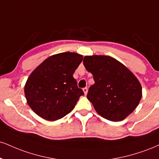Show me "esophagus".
I'll return each instance as SVG.
<instances>
[{
    "label": "esophagus",
    "instance_id": "esophagus-1",
    "mask_svg": "<svg viewBox=\"0 0 159 159\" xmlns=\"http://www.w3.org/2000/svg\"><path fill=\"white\" fill-rule=\"evenodd\" d=\"M83 91H84V95H85L87 94L88 89H87V87H85V88H83Z\"/></svg>",
    "mask_w": 159,
    "mask_h": 159
}]
</instances>
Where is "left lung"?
Wrapping results in <instances>:
<instances>
[{
	"label": "left lung",
	"mask_w": 159,
	"mask_h": 159,
	"mask_svg": "<svg viewBox=\"0 0 159 159\" xmlns=\"http://www.w3.org/2000/svg\"><path fill=\"white\" fill-rule=\"evenodd\" d=\"M95 84L87 98L95 111L109 121L125 119L137 107L142 87L134 74L118 61L106 55H87L83 61Z\"/></svg>",
	"instance_id": "left-lung-1"
}]
</instances>
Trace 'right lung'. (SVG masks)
<instances>
[{
  "label": "right lung",
  "instance_id": "right-lung-1",
  "mask_svg": "<svg viewBox=\"0 0 159 159\" xmlns=\"http://www.w3.org/2000/svg\"><path fill=\"white\" fill-rule=\"evenodd\" d=\"M82 60L83 55L78 53H58L49 56L32 71L24 93L28 105L38 116L53 121L73 110L84 95L73 78Z\"/></svg>",
  "mask_w": 159,
  "mask_h": 159
}]
</instances>
